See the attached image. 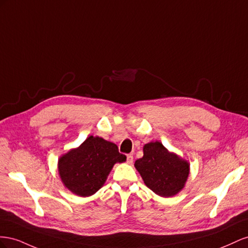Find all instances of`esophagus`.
<instances>
[{
	"mask_svg": "<svg viewBox=\"0 0 248 248\" xmlns=\"http://www.w3.org/2000/svg\"><path fill=\"white\" fill-rule=\"evenodd\" d=\"M126 163H129V164H132L133 163V155H126Z\"/></svg>",
	"mask_w": 248,
	"mask_h": 248,
	"instance_id": "esophagus-1",
	"label": "esophagus"
}]
</instances>
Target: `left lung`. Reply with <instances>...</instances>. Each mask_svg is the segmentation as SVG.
Segmentation results:
<instances>
[{
  "mask_svg": "<svg viewBox=\"0 0 248 248\" xmlns=\"http://www.w3.org/2000/svg\"><path fill=\"white\" fill-rule=\"evenodd\" d=\"M135 167L145 185L164 197L180 192L189 175L188 162L169 153L159 141L144 145L143 157L135 161Z\"/></svg>",
  "mask_w": 248,
  "mask_h": 248,
  "instance_id": "obj_1",
  "label": "left lung"
}]
</instances>
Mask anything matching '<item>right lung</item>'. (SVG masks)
I'll return each mask as SVG.
<instances>
[{"label":"right lung","mask_w":248,"mask_h":248,"mask_svg":"<svg viewBox=\"0 0 248 248\" xmlns=\"http://www.w3.org/2000/svg\"><path fill=\"white\" fill-rule=\"evenodd\" d=\"M126 159L116 144L101 137H88L76 150L59 159L60 178L73 193L89 196L100 190L115 163Z\"/></svg>","instance_id":"right-lung-1"}]
</instances>
